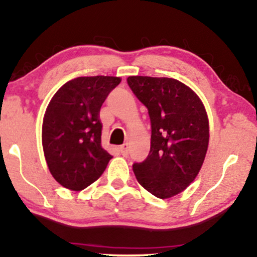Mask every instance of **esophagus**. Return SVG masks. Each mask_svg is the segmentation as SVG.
Here are the masks:
<instances>
[{"mask_svg":"<svg viewBox=\"0 0 257 257\" xmlns=\"http://www.w3.org/2000/svg\"><path fill=\"white\" fill-rule=\"evenodd\" d=\"M128 144L126 143V144H122V145L119 147V151H120V153H121V156H124V157H127V154H128Z\"/></svg>","mask_w":257,"mask_h":257,"instance_id":"esophagus-1","label":"esophagus"}]
</instances>
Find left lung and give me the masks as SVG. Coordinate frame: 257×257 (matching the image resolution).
Masks as SVG:
<instances>
[{
  "instance_id": "obj_1",
  "label": "left lung",
  "mask_w": 257,
  "mask_h": 257,
  "mask_svg": "<svg viewBox=\"0 0 257 257\" xmlns=\"http://www.w3.org/2000/svg\"><path fill=\"white\" fill-rule=\"evenodd\" d=\"M127 84L149 110L152 130L149 156L133 164V172L151 194L172 198L191 185L205 160L209 142L205 106L177 79L131 76Z\"/></svg>"
}]
</instances>
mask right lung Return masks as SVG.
<instances>
[{
  "label": "right lung",
  "mask_w": 257,
  "mask_h": 257,
  "mask_svg": "<svg viewBox=\"0 0 257 257\" xmlns=\"http://www.w3.org/2000/svg\"><path fill=\"white\" fill-rule=\"evenodd\" d=\"M119 77H78L51 98L43 118L42 145L55 180L82 191L103 174L112 156L101 147L99 111Z\"/></svg>",
  "instance_id": "right-lung-1"
}]
</instances>
